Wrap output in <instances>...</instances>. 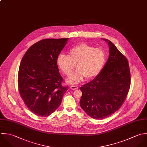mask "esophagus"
<instances>
[{
  "label": "esophagus",
  "mask_w": 147,
  "mask_h": 147,
  "mask_svg": "<svg viewBox=\"0 0 147 147\" xmlns=\"http://www.w3.org/2000/svg\"><path fill=\"white\" fill-rule=\"evenodd\" d=\"M70 89L73 90H77L78 88L77 86H71L70 87Z\"/></svg>",
  "instance_id": "obj_1"
}]
</instances>
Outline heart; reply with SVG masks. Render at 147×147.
I'll list each match as a JSON object with an SVG mask.
<instances>
[{
    "mask_svg": "<svg viewBox=\"0 0 147 147\" xmlns=\"http://www.w3.org/2000/svg\"><path fill=\"white\" fill-rule=\"evenodd\" d=\"M106 59L105 52L86 43H81L72 48L69 55L60 54L56 59L57 65L66 76H69L76 66L77 70L66 80L67 84L76 85L85 78L91 80L103 69Z\"/></svg>",
    "mask_w": 147,
    "mask_h": 147,
    "instance_id": "obj_1",
    "label": "heart"
}]
</instances>
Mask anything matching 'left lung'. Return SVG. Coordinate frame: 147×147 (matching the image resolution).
Returning a JSON list of instances; mask_svg holds the SVG:
<instances>
[{"label":"left lung","mask_w":147,"mask_h":147,"mask_svg":"<svg viewBox=\"0 0 147 147\" xmlns=\"http://www.w3.org/2000/svg\"><path fill=\"white\" fill-rule=\"evenodd\" d=\"M102 39L109 45L108 59L93 80L80 88L82 92L80 106L95 119L108 117L119 109L127 95L131 80L127 59L111 41Z\"/></svg>","instance_id":"1"}]
</instances>
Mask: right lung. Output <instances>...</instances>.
Masks as SVG:
<instances>
[{"label": "right lung", "instance_id": "1", "mask_svg": "<svg viewBox=\"0 0 147 147\" xmlns=\"http://www.w3.org/2000/svg\"><path fill=\"white\" fill-rule=\"evenodd\" d=\"M69 38L42 40L23 57L18 73V88L25 105L35 115L46 117L61 103L67 87L61 85L56 59Z\"/></svg>", "mask_w": 147, "mask_h": 147}]
</instances>
